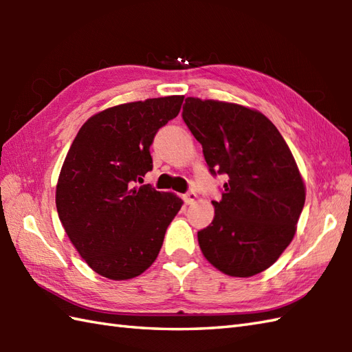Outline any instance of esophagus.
<instances>
[{
  "instance_id": "1",
  "label": "esophagus",
  "mask_w": 352,
  "mask_h": 352,
  "mask_svg": "<svg viewBox=\"0 0 352 352\" xmlns=\"http://www.w3.org/2000/svg\"><path fill=\"white\" fill-rule=\"evenodd\" d=\"M195 199H197L195 192H188V193H184V195H183V201L186 204H192Z\"/></svg>"
}]
</instances>
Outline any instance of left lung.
<instances>
[{
  "mask_svg": "<svg viewBox=\"0 0 352 352\" xmlns=\"http://www.w3.org/2000/svg\"><path fill=\"white\" fill-rule=\"evenodd\" d=\"M183 121L210 174L228 175L212 223L198 231L201 251L227 275L263 272L294 239L305 201L286 140L263 113L233 102L189 96Z\"/></svg>",
  "mask_w": 352,
  "mask_h": 352,
  "instance_id": "8db88e82",
  "label": "left lung"
}]
</instances>
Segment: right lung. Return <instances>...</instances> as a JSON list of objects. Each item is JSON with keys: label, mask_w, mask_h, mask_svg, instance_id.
Returning a JSON list of instances; mask_svg holds the SVG:
<instances>
[{"label": "right lung", "mask_w": 352, "mask_h": 352, "mask_svg": "<svg viewBox=\"0 0 352 352\" xmlns=\"http://www.w3.org/2000/svg\"><path fill=\"white\" fill-rule=\"evenodd\" d=\"M184 96L126 102L89 118L58 175L56 206L69 241L96 274L130 280L154 263L183 201L144 182L154 136Z\"/></svg>", "instance_id": "1"}]
</instances>
